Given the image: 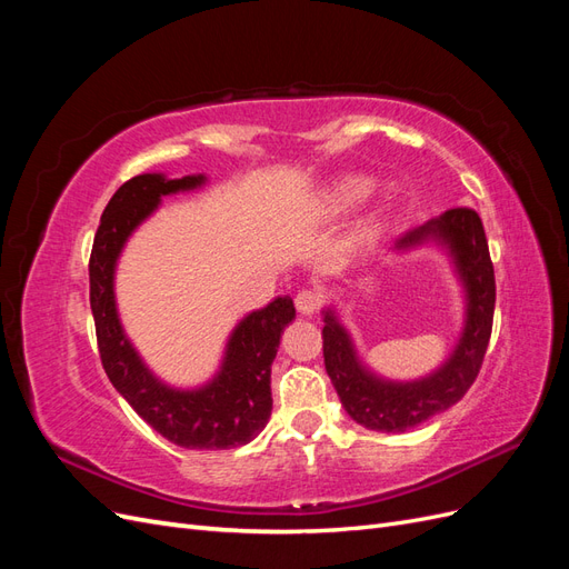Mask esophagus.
I'll return each mask as SVG.
<instances>
[{"label": "esophagus", "mask_w": 569, "mask_h": 569, "mask_svg": "<svg viewBox=\"0 0 569 569\" xmlns=\"http://www.w3.org/2000/svg\"><path fill=\"white\" fill-rule=\"evenodd\" d=\"M295 303H297V311L301 316H313V313L320 311L322 295H320V291H316V289H303V291H299V295H297Z\"/></svg>", "instance_id": "esophagus-1"}]
</instances>
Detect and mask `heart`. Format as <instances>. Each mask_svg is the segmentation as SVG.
<instances>
[{
	"label": "heart",
	"instance_id": "heart-1",
	"mask_svg": "<svg viewBox=\"0 0 569 569\" xmlns=\"http://www.w3.org/2000/svg\"><path fill=\"white\" fill-rule=\"evenodd\" d=\"M372 194V180L360 178V176H349L335 182L330 189H327V206L332 211L343 213L356 209L358 203H363Z\"/></svg>",
	"mask_w": 569,
	"mask_h": 569
}]
</instances>
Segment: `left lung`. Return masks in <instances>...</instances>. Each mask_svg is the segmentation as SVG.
Segmentation results:
<instances>
[{"instance_id":"8db88e82","label":"left lung","mask_w":569,"mask_h":569,"mask_svg":"<svg viewBox=\"0 0 569 569\" xmlns=\"http://www.w3.org/2000/svg\"><path fill=\"white\" fill-rule=\"evenodd\" d=\"M427 239H437L449 249L458 278L468 299V320L456 351L446 363L418 382H385L360 366L351 337L327 308L322 327L325 370L339 393L343 410L377 432H406L437 412L458 403L477 380L485 360L496 303L493 263L485 226L475 209L458 206L425 226L406 232L396 249H412Z\"/></svg>"}]
</instances>
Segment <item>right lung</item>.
<instances>
[{
    "mask_svg": "<svg viewBox=\"0 0 569 569\" xmlns=\"http://www.w3.org/2000/svg\"><path fill=\"white\" fill-rule=\"evenodd\" d=\"M203 180V176L168 180L161 173H144L118 187L94 234L90 306L101 366L137 416L182 449H234L249 443L270 418V366L282 330L297 316L291 299L278 297L249 313L234 327L220 372L206 387L182 391L166 387L142 363L120 327L113 297L116 261L132 230L157 211L161 197L194 189Z\"/></svg>",
    "mask_w": 569,
    "mask_h": 569,
    "instance_id": "1",
    "label": "right lung"
}]
</instances>
